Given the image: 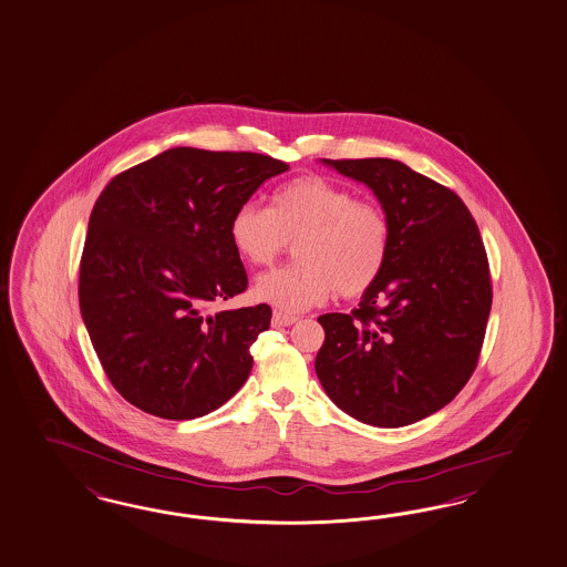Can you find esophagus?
I'll return each mask as SVG.
<instances>
[{
	"label": "esophagus",
	"instance_id": "34e87169",
	"mask_svg": "<svg viewBox=\"0 0 567 567\" xmlns=\"http://www.w3.org/2000/svg\"><path fill=\"white\" fill-rule=\"evenodd\" d=\"M297 322V316H289V313L274 312L272 327L280 329V327H291Z\"/></svg>",
	"mask_w": 567,
	"mask_h": 567
}]
</instances>
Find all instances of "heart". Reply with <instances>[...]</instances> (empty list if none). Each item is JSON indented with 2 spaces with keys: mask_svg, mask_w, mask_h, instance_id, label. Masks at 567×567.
Here are the masks:
<instances>
[{
  "mask_svg": "<svg viewBox=\"0 0 567 567\" xmlns=\"http://www.w3.org/2000/svg\"><path fill=\"white\" fill-rule=\"evenodd\" d=\"M230 243L251 266H270L295 245L299 264L264 274L255 299L280 312H306L332 295L371 291L388 266L390 219L381 207L322 176L295 177L272 195L270 209L245 203L230 217Z\"/></svg>",
  "mask_w": 567,
  "mask_h": 567,
  "instance_id": "heart-1",
  "label": "heart"
}]
</instances>
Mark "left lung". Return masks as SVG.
<instances>
[{"instance_id": "1", "label": "left lung", "mask_w": 567, "mask_h": 567, "mask_svg": "<svg viewBox=\"0 0 567 567\" xmlns=\"http://www.w3.org/2000/svg\"><path fill=\"white\" fill-rule=\"evenodd\" d=\"M364 182L391 226L388 266L352 313H322L316 374L343 412L404 427L444 409L482 352L488 255L467 205L393 158H322Z\"/></svg>"}]
</instances>
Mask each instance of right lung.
Returning a JSON list of instances; mask_svg holds the SVG:
<instances>
[{
    "instance_id": "add662e5",
    "label": "right lung",
    "mask_w": 567,
    "mask_h": 567,
    "mask_svg": "<svg viewBox=\"0 0 567 567\" xmlns=\"http://www.w3.org/2000/svg\"><path fill=\"white\" fill-rule=\"evenodd\" d=\"M289 165L177 146L99 196L79 266V308L113 388L140 411L190 421L247 381L268 303L214 312L247 289L230 217Z\"/></svg>"
}]
</instances>
